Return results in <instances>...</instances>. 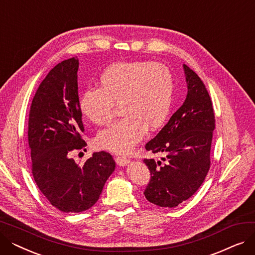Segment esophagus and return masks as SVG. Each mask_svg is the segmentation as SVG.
I'll list each match as a JSON object with an SVG mask.
<instances>
[{
    "instance_id": "34e87169",
    "label": "esophagus",
    "mask_w": 255,
    "mask_h": 255,
    "mask_svg": "<svg viewBox=\"0 0 255 255\" xmlns=\"http://www.w3.org/2000/svg\"><path fill=\"white\" fill-rule=\"evenodd\" d=\"M116 162L120 166H125L130 162V160L126 156H118L116 157Z\"/></svg>"
}]
</instances>
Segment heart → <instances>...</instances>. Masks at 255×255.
Wrapping results in <instances>:
<instances>
[{"instance_id":"obj_1","label":"heart","mask_w":255,"mask_h":255,"mask_svg":"<svg viewBox=\"0 0 255 255\" xmlns=\"http://www.w3.org/2000/svg\"><path fill=\"white\" fill-rule=\"evenodd\" d=\"M100 89L86 90L79 111L96 125L110 123L115 104H122L124 118L101 130L96 142L116 153L129 152L148 130L161 128L169 116L175 82L166 66L151 62H120L103 71Z\"/></svg>"}]
</instances>
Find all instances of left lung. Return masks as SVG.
Here are the masks:
<instances>
[{
    "label": "left lung",
    "instance_id": "obj_1",
    "mask_svg": "<svg viewBox=\"0 0 255 255\" xmlns=\"http://www.w3.org/2000/svg\"><path fill=\"white\" fill-rule=\"evenodd\" d=\"M187 96L167 124L145 144V150L164 153L165 161L144 159L151 181L143 192L150 203L175 208L191 197L210 168V152L215 116L206 86L187 65H183Z\"/></svg>",
    "mask_w": 255,
    "mask_h": 255
}]
</instances>
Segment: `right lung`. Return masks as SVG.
<instances>
[{
    "mask_svg": "<svg viewBox=\"0 0 255 255\" xmlns=\"http://www.w3.org/2000/svg\"><path fill=\"white\" fill-rule=\"evenodd\" d=\"M77 58L59 63L40 84L29 117L32 171L40 191L65 213H79L96 204L116 163L106 152L93 153L80 165L70 153L87 145L79 111Z\"/></svg>",
    "mask_w": 255,
    "mask_h": 255,
    "instance_id": "add662e5",
    "label": "right lung"
}]
</instances>
